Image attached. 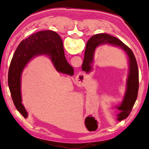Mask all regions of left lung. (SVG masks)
<instances>
[{"label":"left lung","instance_id":"8db88e82","mask_svg":"<svg viewBox=\"0 0 149 149\" xmlns=\"http://www.w3.org/2000/svg\"><path fill=\"white\" fill-rule=\"evenodd\" d=\"M102 44H111L122 48L129 56L130 72L127 81V89L122 103L117 108L120 111V114L118 115V120L121 121L128 117L137 100L139 90L137 63L132 50L124 43H123L120 39L107 33H100L93 36L87 42L85 51L84 62L82 64V70L84 71L89 72L91 69V63L93 62L95 50L96 47Z\"/></svg>","mask_w":149,"mask_h":149}]
</instances>
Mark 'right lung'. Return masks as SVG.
Returning <instances> with one entry per match:
<instances>
[{
  "instance_id": "right-lung-1",
  "label": "right lung",
  "mask_w": 149,
  "mask_h": 149,
  "mask_svg": "<svg viewBox=\"0 0 149 149\" xmlns=\"http://www.w3.org/2000/svg\"><path fill=\"white\" fill-rule=\"evenodd\" d=\"M41 54L49 55L57 71L70 75L74 74V68L65 59L62 39L56 32L50 30L37 32L20 42L10 65L8 83L15 107L24 118L27 117V113L22 104L20 77L27 62Z\"/></svg>"
}]
</instances>
